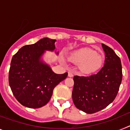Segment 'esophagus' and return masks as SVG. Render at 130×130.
Segmentation results:
<instances>
[{
	"label": "esophagus",
	"instance_id": "34e87169",
	"mask_svg": "<svg viewBox=\"0 0 130 130\" xmlns=\"http://www.w3.org/2000/svg\"><path fill=\"white\" fill-rule=\"evenodd\" d=\"M73 76V74L72 73V72H68V77H72Z\"/></svg>",
	"mask_w": 130,
	"mask_h": 130
}]
</instances>
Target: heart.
<instances>
[{"mask_svg": "<svg viewBox=\"0 0 130 130\" xmlns=\"http://www.w3.org/2000/svg\"><path fill=\"white\" fill-rule=\"evenodd\" d=\"M69 60L75 64H78L80 72L85 74L94 73L103 65L104 56L96 53L90 48H83L74 52L68 57Z\"/></svg>", "mask_w": 130, "mask_h": 130, "instance_id": "1", "label": "heart"}]
</instances>
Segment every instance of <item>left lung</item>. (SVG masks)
Returning <instances> with one entry per match:
<instances>
[{
    "label": "left lung",
    "instance_id": "8db88e82",
    "mask_svg": "<svg viewBox=\"0 0 130 130\" xmlns=\"http://www.w3.org/2000/svg\"><path fill=\"white\" fill-rule=\"evenodd\" d=\"M104 66L96 74L73 77V104L77 109L92 114L104 109L115 99L122 79L120 59L111 48L102 44Z\"/></svg>",
    "mask_w": 130,
    "mask_h": 130
}]
</instances>
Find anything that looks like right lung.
Instances as JSON below:
<instances>
[{
    "label": "right lung",
    "mask_w": 130,
    "mask_h": 130,
    "mask_svg": "<svg viewBox=\"0 0 130 130\" xmlns=\"http://www.w3.org/2000/svg\"><path fill=\"white\" fill-rule=\"evenodd\" d=\"M55 42L56 40L45 38L22 47L12 57L9 85L21 105L32 109L44 106L51 99L54 88L67 77V72L55 73L48 65L40 61L45 50L55 49Z\"/></svg>",
    "instance_id": "1"
}]
</instances>
